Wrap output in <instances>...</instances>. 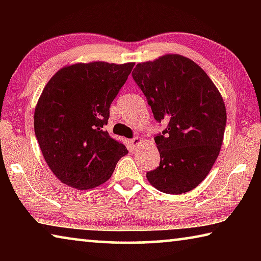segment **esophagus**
<instances>
[{"instance_id":"esophagus-1","label":"esophagus","mask_w":261,"mask_h":261,"mask_svg":"<svg viewBox=\"0 0 261 261\" xmlns=\"http://www.w3.org/2000/svg\"><path fill=\"white\" fill-rule=\"evenodd\" d=\"M130 143H131V145H132V147L137 148V147H138L139 145L141 144V138H140V137H135V138H132V139L130 140Z\"/></svg>"}]
</instances>
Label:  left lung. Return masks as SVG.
I'll return each mask as SVG.
<instances>
[{
	"mask_svg": "<svg viewBox=\"0 0 261 261\" xmlns=\"http://www.w3.org/2000/svg\"><path fill=\"white\" fill-rule=\"evenodd\" d=\"M132 78L154 118L166 123L154 137L160 165L146 174L148 182L169 194L191 191L220 153L227 123L222 96L199 65L177 54L138 63Z\"/></svg>",
	"mask_w": 261,
	"mask_h": 261,
	"instance_id": "obj_1",
	"label": "left lung"
}]
</instances>
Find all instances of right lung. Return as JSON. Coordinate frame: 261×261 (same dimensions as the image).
Masks as SVG:
<instances>
[{
  "label": "right lung",
  "instance_id": "right-lung-1",
  "mask_svg": "<svg viewBox=\"0 0 261 261\" xmlns=\"http://www.w3.org/2000/svg\"><path fill=\"white\" fill-rule=\"evenodd\" d=\"M135 63H77L59 70L34 112V132L48 167L62 183L93 189L113 175L127 154L107 125L109 107Z\"/></svg>",
  "mask_w": 261,
  "mask_h": 261
}]
</instances>
